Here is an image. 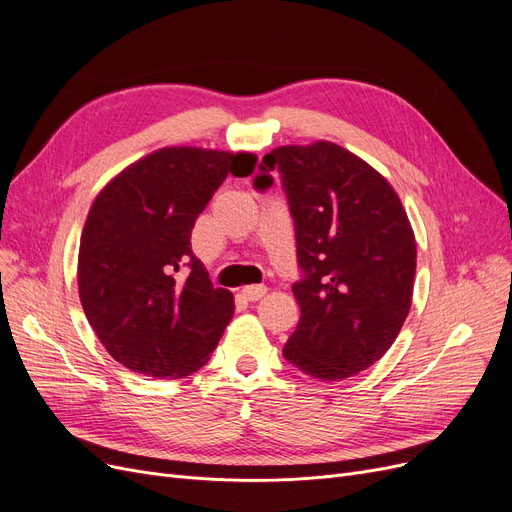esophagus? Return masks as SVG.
Returning a JSON list of instances; mask_svg holds the SVG:
<instances>
[{
  "label": "esophagus",
  "mask_w": 512,
  "mask_h": 512,
  "mask_svg": "<svg viewBox=\"0 0 512 512\" xmlns=\"http://www.w3.org/2000/svg\"><path fill=\"white\" fill-rule=\"evenodd\" d=\"M240 293H242V297H244L246 301H259L263 295L268 293V287H263V285H251V287H244Z\"/></svg>",
  "instance_id": "esophagus-1"
}]
</instances>
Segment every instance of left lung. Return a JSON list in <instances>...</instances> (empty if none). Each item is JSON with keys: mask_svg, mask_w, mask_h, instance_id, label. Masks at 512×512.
<instances>
[{"mask_svg": "<svg viewBox=\"0 0 512 512\" xmlns=\"http://www.w3.org/2000/svg\"><path fill=\"white\" fill-rule=\"evenodd\" d=\"M278 168L295 221L293 285L299 325L282 356L310 377L337 382L388 352L411 308L415 236L392 185L331 141L282 145L263 156L255 187Z\"/></svg>", "mask_w": 512, "mask_h": 512, "instance_id": "8db88e82", "label": "left lung"}]
</instances>
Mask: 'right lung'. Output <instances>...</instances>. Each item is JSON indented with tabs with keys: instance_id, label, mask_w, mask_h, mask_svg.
<instances>
[{
	"instance_id": "obj_1",
	"label": "right lung",
	"mask_w": 512,
	"mask_h": 512,
	"mask_svg": "<svg viewBox=\"0 0 512 512\" xmlns=\"http://www.w3.org/2000/svg\"><path fill=\"white\" fill-rule=\"evenodd\" d=\"M249 151L162 147L94 198L78 253L84 314L126 369L177 380L204 367L234 314L192 253V230L227 175L249 177ZM188 266V276L176 272Z\"/></svg>"
}]
</instances>
